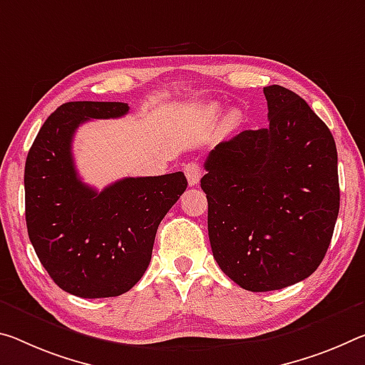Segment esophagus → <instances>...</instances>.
I'll use <instances>...</instances> for the list:
<instances>
[{"label":"esophagus","instance_id":"obj_1","mask_svg":"<svg viewBox=\"0 0 365 365\" xmlns=\"http://www.w3.org/2000/svg\"><path fill=\"white\" fill-rule=\"evenodd\" d=\"M183 172H185V175H187V180L190 185H192V187L198 185L200 178H201L200 164H196V162H188V164H185Z\"/></svg>","mask_w":365,"mask_h":365}]
</instances>
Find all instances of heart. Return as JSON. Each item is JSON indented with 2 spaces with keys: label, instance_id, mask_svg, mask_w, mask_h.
Segmentation results:
<instances>
[{
  "label": "heart",
  "instance_id": "b5f03b06",
  "mask_svg": "<svg viewBox=\"0 0 365 365\" xmlns=\"http://www.w3.org/2000/svg\"><path fill=\"white\" fill-rule=\"evenodd\" d=\"M235 121H237V118H235V117H234V115H232V117H230V123H232V125H234V123H235Z\"/></svg>",
  "mask_w": 365,
  "mask_h": 365
}]
</instances>
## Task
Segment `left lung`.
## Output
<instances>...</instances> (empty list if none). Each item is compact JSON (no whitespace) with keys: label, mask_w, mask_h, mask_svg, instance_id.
I'll return each instance as SVG.
<instances>
[{"label":"left lung","mask_w":365,"mask_h":365,"mask_svg":"<svg viewBox=\"0 0 365 365\" xmlns=\"http://www.w3.org/2000/svg\"><path fill=\"white\" fill-rule=\"evenodd\" d=\"M263 92L268 128L219 143L201 178L214 259L252 292L292 286L314 273L339 212L331 131L296 92L276 84Z\"/></svg>","instance_id":"obj_1"}]
</instances>
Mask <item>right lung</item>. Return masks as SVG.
<instances>
[{
    "label": "right lung",
    "instance_id": "right-lung-1",
    "mask_svg": "<svg viewBox=\"0 0 365 365\" xmlns=\"http://www.w3.org/2000/svg\"><path fill=\"white\" fill-rule=\"evenodd\" d=\"M128 110L123 102L63 103L27 154L29 239L51 279L78 297H115L141 279L159 224L188 185L183 172L126 177L102 192L81 180L71 151L79 125Z\"/></svg>",
    "mask_w": 365,
    "mask_h": 365
}]
</instances>
